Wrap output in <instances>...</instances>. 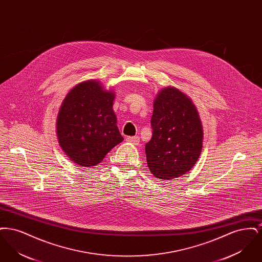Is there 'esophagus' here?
Returning a JSON list of instances; mask_svg holds the SVG:
<instances>
[{
    "label": "esophagus",
    "instance_id": "obj_1",
    "mask_svg": "<svg viewBox=\"0 0 262 262\" xmlns=\"http://www.w3.org/2000/svg\"><path fill=\"white\" fill-rule=\"evenodd\" d=\"M126 141L134 144V145H138L139 144V137H126Z\"/></svg>",
    "mask_w": 262,
    "mask_h": 262
}]
</instances>
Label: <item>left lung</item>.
I'll return each instance as SVG.
<instances>
[{
	"instance_id": "left-lung-1",
	"label": "left lung",
	"mask_w": 262,
	"mask_h": 262,
	"mask_svg": "<svg viewBox=\"0 0 262 262\" xmlns=\"http://www.w3.org/2000/svg\"><path fill=\"white\" fill-rule=\"evenodd\" d=\"M152 137L145 144L146 160L157 179L187 173L200 158L203 130L192 101L178 88H163L153 104Z\"/></svg>"
}]
</instances>
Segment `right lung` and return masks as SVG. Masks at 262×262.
Listing matches in <instances>:
<instances>
[{
  "label": "right lung",
  "instance_id": "right-lung-1",
  "mask_svg": "<svg viewBox=\"0 0 262 262\" xmlns=\"http://www.w3.org/2000/svg\"><path fill=\"white\" fill-rule=\"evenodd\" d=\"M115 93L98 80H86L73 88L58 114L57 136L63 152L80 167L98 165L124 140L113 111Z\"/></svg>",
  "mask_w": 262,
  "mask_h": 262
}]
</instances>
